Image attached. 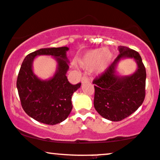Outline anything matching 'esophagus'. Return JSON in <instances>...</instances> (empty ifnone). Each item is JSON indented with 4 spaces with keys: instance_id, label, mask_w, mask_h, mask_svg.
<instances>
[{
    "instance_id": "34e87169",
    "label": "esophagus",
    "mask_w": 160,
    "mask_h": 160,
    "mask_svg": "<svg viewBox=\"0 0 160 160\" xmlns=\"http://www.w3.org/2000/svg\"><path fill=\"white\" fill-rule=\"evenodd\" d=\"M88 81H89V78L87 77V76L84 75V76L82 77V78H81L82 83H84V82H88Z\"/></svg>"
}]
</instances>
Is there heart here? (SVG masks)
Listing matches in <instances>:
<instances>
[{
  "mask_svg": "<svg viewBox=\"0 0 160 160\" xmlns=\"http://www.w3.org/2000/svg\"><path fill=\"white\" fill-rule=\"evenodd\" d=\"M112 59V53L111 51L99 48L87 52L80 60V64L85 68L95 66L96 71L102 72L108 68Z\"/></svg>",
  "mask_w": 160,
  "mask_h": 160,
  "instance_id": "b5f03b06",
  "label": "heart"
}]
</instances>
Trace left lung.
Here are the masks:
<instances>
[{"label":"left lung","instance_id":"8db88e82","mask_svg":"<svg viewBox=\"0 0 160 160\" xmlns=\"http://www.w3.org/2000/svg\"><path fill=\"white\" fill-rule=\"evenodd\" d=\"M120 54L108 68L94 79V107L101 116L112 122L128 117L141 106L145 98L146 68L140 54L128 47H119ZM131 57L138 70L128 77L115 75V66L122 58Z\"/></svg>","mask_w":160,"mask_h":160}]
</instances>
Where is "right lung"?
<instances>
[{
  "mask_svg": "<svg viewBox=\"0 0 160 160\" xmlns=\"http://www.w3.org/2000/svg\"><path fill=\"white\" fill-rule=\"evenodd\" d=\"M68 50V47L38 49L26 55L19 71L17 87L21 106L29 116L44 124L54 125L65 120L73 108L72 95L81 85H73L66 76L69 68ZM40 54L52 55L57 59L58 71L49 81L39 80L31 70L33 59Z\"/></svg>",
  "mask_w": 160,
  "mask_h": 160,
  "instance_id": "right-lung-1",
  "label": "right lung"
}]
</instances>
